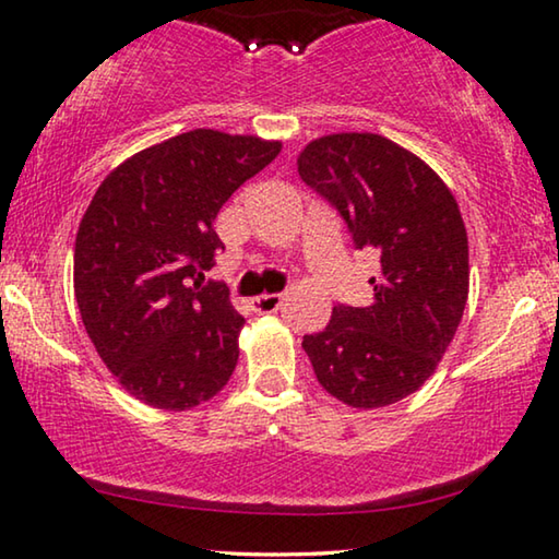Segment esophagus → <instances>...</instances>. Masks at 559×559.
I'll return each mask as SVG.
<instances>
[{"instance_id":"obj_1","label":"esophagus","mask_w":559,"mask_h":559,"mask_svg":"<svg viewBox=\"0 0 559 559\" xmlns=\"http://www.w3.org/2000/svg\"><path fill=\"white\" fill-rule=\"evenodd\" d=\"M281 304H283V296L281 294H263V296H255L253 298V311H258V313H273V311H278Z\"/></svg>"}]
</instances>
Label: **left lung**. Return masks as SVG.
<instances>
[{
  "instance_id": "left-lung-1",
  "label": "left lung",
  "mask_w": 559,
  "mask_h": 559,
  "mask_svg": "<svg viewBox=\"0 0 559 559\" xmlns=\"http://www.w3.org/2000/svg\"><path fill=\"white\" fill-rule=\"evenodd\" d=\"M298 175L344 219L357 250L380 255L367 306L336 304L301 347L329 395L384 407L420 388L461 324L468 238L453 194L418 156L377 133H332L298 156Z\"/></svg>"
}]
</instances>
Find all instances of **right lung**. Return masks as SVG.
Listing matches in <instances>:
<instances>
[{
	"label": "right lung",
	"mask_w": 559,
	"mask_h": 559,
	"mask_svg": "<svg viewBox=\"0 0 559 559\" xmlns=\"http://www.w3.org/2000/svg\"><path fill=\"white\" fill-rule=\"evenodd\" d=\"M278 152V141L194 129L131 156L93 194L75 301L100 359L146 405L190 411L230 380L246 319L225 283H202L225 250L212 223Z\"/></svg>",
	"instance_id": "right-lung-1"
}]
</instances>
